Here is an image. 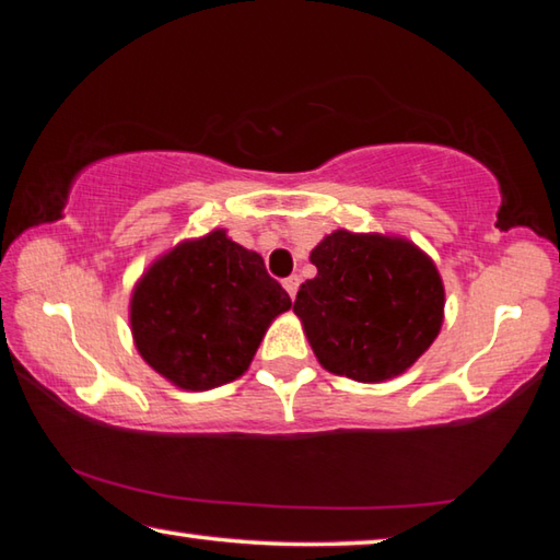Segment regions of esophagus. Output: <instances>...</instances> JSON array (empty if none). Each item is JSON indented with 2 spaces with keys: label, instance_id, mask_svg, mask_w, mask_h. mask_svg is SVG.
Returning a JSON list of instances; mask_svg holds the SVG:
<instances>
[{
  "label": "esophagus",
  "instance_id": "esophagus-1",
  "mask_svg": "<svg viewBox=\"0 0 560 560\" xmlns=\"http://www.w3.org/2000/svg\"><path fill=\"white\" fill-rule=\"evenodd\" d=\"M299 277H289V279H283V289L289 291V296L291 299H296V291H299Z\"/></svg>",
  "mask_w": 560,
  "mask_h": 560
}]
</instances>
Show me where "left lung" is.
Here are the masks:
<instances>
[{
    "label": "left lung",
    "instance_id": "1",
    "mask_svg": "<svg viewBox=\"0 0 560 560\" xmlns=\"http://www.w3.org/2000/svg\"><path fill=\"white\" fill-rule=\"evenodd\" d=\"M316 277L293 301L318 363L358 383H385L417 363L444 320L434 261L397 234L336 230L311 252Z\"/></svg>",
    "mask_w": 560,
    "mask_h": 560
}]
</instances>
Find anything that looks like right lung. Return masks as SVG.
Segmentation results:
<instances>
[{
	"instance_id": "obj_1",
	"label": "right lung",
	"mask_w": 560,
	"mask_h": 560,
	"mask_svg": "<svg viewBox=\"0 0 560 560\" xmlns=\"http://www.w3.org/2000/svg\"><path fill=\"white\" fill-rule=\"evenodd\" d=\"M289 293L261 254L226 230L177 242L130 293V334L140 358L179 390H212L246 373Z\"/></svg>"
}]
</instances>
